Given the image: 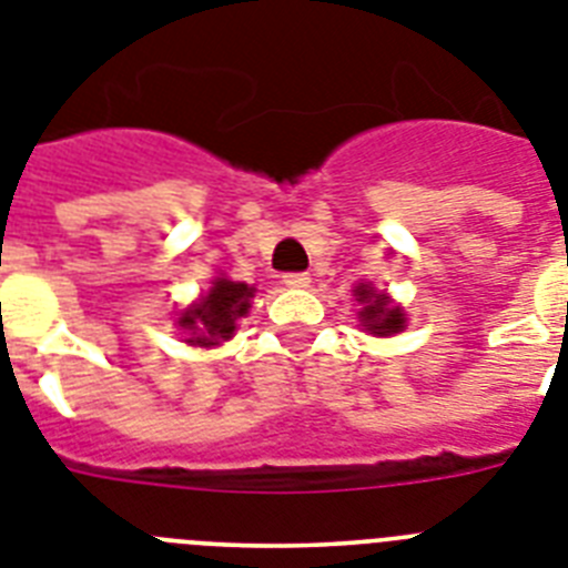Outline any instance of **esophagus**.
<instances>
[{"label": "esophagus", "mask_w": 568, "mask_h": 568, "mask_svg": "<svg viewBox=\"0 0 568 568\" xmlns=\"http://www.w3.org/2000/svg\"><path fill=\"white\" fill-rule=\"evenodd\" d=\"M283 283L288 285V288H306V285L312 283V276H308L306 271H292V274H283Z\"/></svg>", "instance_id": "obj_1"}]
</instances>
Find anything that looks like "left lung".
I'll return each mask as SVG.
<instances>
[{"instance_id":"8db88e82","label":"left lung","mask_w":568,"mask_h":568,"mask_svg":"<svg viewBox=\"0 0 568 568\" xmlns=\"http://www.w3.org/2000/svg\"><path fill=\"white\" fill-rule=\"evenodd\" d=\"M357 303H364L361 308V323H364L373 335H395L404 328V312L398 306H389L387 294H375L369 285H357L355 288Z\"/></svg>"}]
</instances>
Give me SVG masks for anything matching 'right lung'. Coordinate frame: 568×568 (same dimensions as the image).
Instances as JSON below:
<instances>
[{"mask_svg":"<svg viewBox=\"0 0 568 568\" xmlns=\"http://www.w3.org/2000/svg\"><path fill=\"white\" fill-rule=\"evenodd\" d=\"M254 297V288H247L245 283H231V280H216L213 288L204 294L193 308L181 314L179 326L187 328V343L195 346H213L233 335L236 321L245 317Z\"/></svg>","mask_w":568,"mask_h":568,"instance_id":"add662e5","label":"right lung"}]
</instances>
